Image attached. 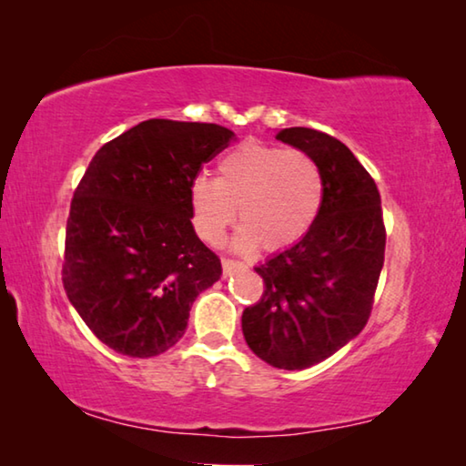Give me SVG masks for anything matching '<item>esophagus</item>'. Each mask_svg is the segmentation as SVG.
Segmentation results:
<instances>
[{
  "label": "esophagus",
  "instance_id": "1",
  "mask_svg": "<svg viewBox=\"0 0 466 466\" xmlns=\"http://www.w3.org/2000/svg\"><path fill=\"white\" fill-rule=\"evenodd\" d=\"M222 265H224V275H232L240 269H247V265L242 261H236V258H224Z\"/></svg>",
  "mask_w": 466,
  "mask_h": 466
}]
</instances>
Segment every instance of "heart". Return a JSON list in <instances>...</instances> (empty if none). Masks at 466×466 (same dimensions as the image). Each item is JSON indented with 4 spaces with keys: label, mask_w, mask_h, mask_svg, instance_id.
Returning <instances> with one entry per match:
<instances>
[{
    "label": "heart",
    "mask_w": 466,
    "mask_h": 466,
    "mask_svg": "<svg viewBox=\"0 0 466 466\" xmlns=\"http://www.w3.org/2000/svg\"><path fill=\"white\" fill-rule=\"evenodd\" d=\"M322 197L325 180L310 154L263 141H244L219 160L218 178L199 175L188 188L195 230L209 244L222 242L240 208L242 250L296 244L317 222Z\"/></svg>",
    "instance_id": "1"
}]
</instances>
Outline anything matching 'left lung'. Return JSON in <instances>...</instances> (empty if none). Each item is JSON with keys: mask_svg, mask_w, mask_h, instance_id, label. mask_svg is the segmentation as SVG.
<instances>
[{"mask_svg": "<svg viewBox=\"0 0 466 466\" xmlns=\"http://www.w3.org/2000/svg\"><path fill=\"white\" fill-rule=\"evenodd\" d=\"M310 154L325 180L317 222L296 244L255 267L265 283L242 312L252 351L273 368L304 370L361 333L384 265L380 193L351 149L309 127L278 136Z\"/></svg>", "mask_w": 466, "mask_h": 466, "instance_id": "left-lung-1", "label": "left lung"}]
</instances>
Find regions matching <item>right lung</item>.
<instances>
[{
    "instance_id": "right-lung-1",
    "label": "right lung",
    "mask_w": 466,
    "mask_h": 466,
    "mask_svg": "<svg viewBox=\"0 0 466 466\" xmlns=\"http://www.w3.org/2000/svg\"><path fill=\"white\" fill-rule=\"evenodd\" d=\"M234 137L216 123L149 119L94 154L69 208L61 279L110 350L154 358L185 335L222 263L197 238L188 188Z\"/></svg>"
}]
</instances>
